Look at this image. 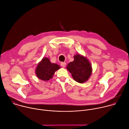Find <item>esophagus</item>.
Masks as SVG:
<instances>
[{
    "label": "esophagus",
    "instance_id": "34e87169",
    "mask_svg": "<svg viewBox=\"0 0 129 129\" xmlns=\"http://www.w3.org/2000/svg\"><path fill=\"white\" fill-rule=\"evenodd\" d=\"M61 66L63 67H65L66 66V63L65 62H61Z\"/></svg>",
    "mask_w": 129,
    "mask_h": 129
}]
</instances>
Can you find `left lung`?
<instances>
[{
    "mask_svg": "<svg viewBox=\"0 0 129 129\" xmlns=\"http://www.w3.org/2000/svg\"><path fill=\"white\" fill-rule=\"evenodd\" d=\"M67 69L71 73L73 78L80 83L87 81L92 72L90 62L85 57L79 54L74 56V61L67 65Z\"/></svg>",
    "mask_w": 129,
    "mask_h": 129,
    "instance_id": "obj_1",
    "label": "left lung"
}]
</instances>
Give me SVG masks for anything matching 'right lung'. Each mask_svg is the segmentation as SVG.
Segmentation results:
<instances>
[{
    "label": "right lung",
    "mask_w": 129,
    "mask_h": 129,
    "mask_svg": "<svg viewBox=\"0 0 129 129\" xmlns=\"http://www.w3.org/2000/svg\"><path fill=\"white\" fill-rule=\"evenodd\" d=\"M60 68L59 65L52 63L48 58H44L38 64L35 70L37 77L44 81L52 78L55 72Z\"/></svg>",
    "instance_id": "add662e5"
}]
</instances>
